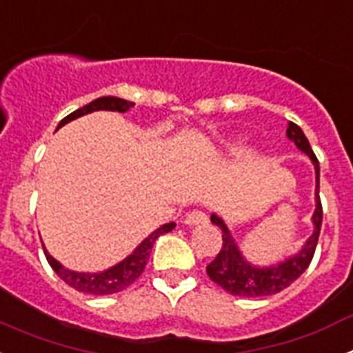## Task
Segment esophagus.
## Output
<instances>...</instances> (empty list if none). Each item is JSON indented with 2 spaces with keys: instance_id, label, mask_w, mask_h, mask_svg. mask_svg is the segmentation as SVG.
I'll use <instances>...</instances> for the list:
<instances>
[{
  "instance_id": "34e87169",
  "label": "esophagus",
  "mask_w": 353,
  "mask_h": 353,
  "mask_svg": "<svg viewBox=\"0 0 353 353\" xmlns=\"http://www.w3.org/2000/svg\"><path fill=\"white\" fill-rule=\"evenodd\" d=\"M207 223V214L201 210H192L185 215V224L187 226H196V224Z\"/></svg>"
}]
</instances>
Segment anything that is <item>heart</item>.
Returning a JSON list of instances; mask_svg holds the SVG:
<instances>
[{
  "label": "heart",
  "instance_id": "obj_1",
  "mask_svg": "<svg viewBox=\"0 0 353 353\" xmlns=\"http://www.w3.org/2000/svg\"><path fill=\"white\" fill-rule=\"evenodd\" d=\"M236 146H242V143H239V145H236Z\"/></svg>",
  "mask_w": 353,
  "mask_h": 353
}]
</instances>
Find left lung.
Instances as JSON below:
<instances>
[{
  "label": "left lung",
  "instance_id": "left-lung-1",
  "mask_svg": "<svg viewBox=\"0 0 353 353\" xmlns=\"http://www.w3.org/2000/svg\"><path fill=\"white\" fill-rule=\"evenodd\" d=\"M286 136L314 164V173H316V189H314L316 208H314L313 214L314 230L310 239L305 240L304 248L295 256L286 258L281 263L270 265V267H256V265H252L251 261L245 260L242 251L236 245L235 239H233L228 226L224 224V221L217 214H212L210 221L215 226H219L221 232H223V245H221L219 254L214 258V261L207 265V274L212 281L217 283L221 288H224L232 295H239V297H267V295H274V293L288 288L297 277H301V274L310 267L311 260H313L323 217L322 201H320V164H318L316 155L311 150L310 141H307V138H305L297 123L290 121Z\"/></svg>",
  "mask_w": 353,
  "mask_h": 353
}]
</instances>
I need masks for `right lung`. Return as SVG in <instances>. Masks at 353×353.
<instances>
[{
  "instance_id": "obj_1",
  "label": "right lung",
  "mask_w": 353,
  "mask_h": 353,
  "mask_svg": "<svg viewBox=\"0 0 353 353\" xmlns=\"http://www.w3.org/2000/svg\"><path fill=\"white\" fill-rule=\"evenodd\" d=\"M130 108H134V102L123 101V99H118V97H101V99H95V101H92L90 104L83 105L81 109H76L74 113L65 117L63 120L58 123V129L63 127L65 123H68V121L76 120V118L83 117V114L93 113V111H118V113H125ZM174 226H176L174 223L162 224V226L157 228L154 233H150L138 248L134 249L132 254H129L125 260L117 263L114 267H111V269L104 270V272L90 274L68 270L65 269L60 261H56L54 258L46 251L43 245L42 248L43 252H46V258H48L49 265L52 267V270H54V272L60 276V279H63L68 286L76 288L77 292L90 293V295H111V293H118L121 292V290H125L127 286L132 285V283L141 276L157 236H161L162 233L171 232Z\"/></svg>"
}]
</instances>
